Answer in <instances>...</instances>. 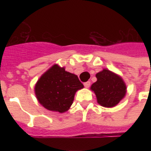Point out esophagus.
<instances>
[{
	"label": "esophagus",
	"mask_w": 151,
	"mask_h": 151,
	"mask_svg": "<svg viewBox=\"0 0 151 151\" xmlns=\"http://www.w3.org/2000/svg\"><path fill=\"white\" fill-rule=\"evenodd\" d=\"M90 86H91V82L88 81V82H86L84 83V86H85L86 88H89L90 87Z\"/></svg>",
	"instance_id": "34e87169"
}]
</instances>
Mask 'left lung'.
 <instances>
[{"instance_id": "8db88e82", "label": "left lung", "mask_w": 151, "mask_h": 151, "mask_svg": "<svg viewBox=\"0 0 151 151\" xmlns=\"http://www.w3.org/2000/svg\"><path fill=\"white\" fill-rule=\"evenodd\" d=\"M97 81L91 85L98 104L105 108L117 105L126 94V85L120 76L108 69L96 74Z\"/></svg>"}]
</instances>
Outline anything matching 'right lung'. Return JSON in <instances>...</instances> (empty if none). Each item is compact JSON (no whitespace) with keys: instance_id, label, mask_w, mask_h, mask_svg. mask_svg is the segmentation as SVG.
Here are the masks:
<instances>
[{"instance_id":"obj_1","label":"right lung","mask_w":151,"mask_h":151,"mask_svg":"<svg viewBox=\"0 0 151 151\" xmlns=\"http://www.w3.org/2000/svg\"><path fill=\"white\" fill-rule=\"evenodd\" d=\"M83 87L78 76L54 65L38 80L35 93L46 109L62 113L69 110L77 91Z\"/></svg>"}]
</instances>
